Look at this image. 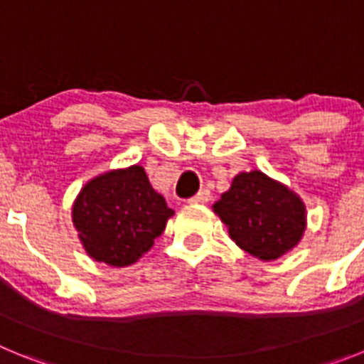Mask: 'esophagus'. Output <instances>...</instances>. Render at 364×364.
Here are the masks:
<instances>
[{
  "instance_id": "34e87169",
  "label": "esophagus",
  "mask_w": 364,
  "mask_h": 364,
  "mask_svg": "<svg viewBox=\"0 0 364 364\" xmlns=\"http://www.w3.org/2000/svg\"><path fill=\"white\" fill-rule=\"evenodd\" d=\"M211 200V193L208 189H202L193 198H189V204H205V202Z\"/></svg>"
}]
</instances>
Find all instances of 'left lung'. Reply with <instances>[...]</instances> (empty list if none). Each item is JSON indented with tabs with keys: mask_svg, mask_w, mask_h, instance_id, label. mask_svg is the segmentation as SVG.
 <instances>
[{
	"mask_svg": "<svg viewBox=\"0 0 364 364\" xmlns=\"http://www.w3.org/2000/svg\"><path fill=\"white\" fill-rule=\"evenodd\" d=\"M213 211L231 240L260 260H275L294 250L306 230L304 202L262 171L239 173Z\"/></svg>",
	"mask_w": 364,
	"mask_h": 364,
	"instance_id": "8db88e82",
	"label": "left lung"
}]
</instances>
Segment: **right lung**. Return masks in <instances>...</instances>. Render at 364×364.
<instances>
[{
  "instance_id": "1",
  "label": "right lung",
  "mask_w": 364,
  "mask_h": 364,
  "mask_svg": "<svg viewBox=\"0 0 364 364\" xmlns=\"http://www.w3.org/2000/svg\"><path fill=\"white\" fill-rule=\"evenodd\" d=\"M173 215L142 166L95 176L73 204L74 228L87 255L117 268L149 252Z\"/></svg>"
}]
</instances>
